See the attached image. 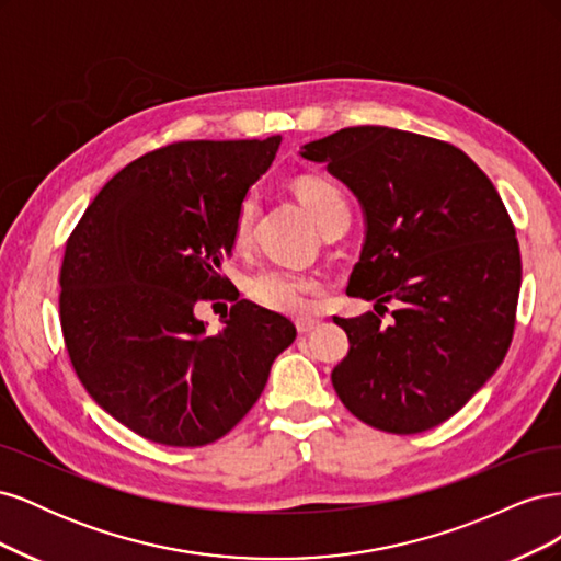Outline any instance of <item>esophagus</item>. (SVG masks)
<instances>
[{"mask_svg": "<svg viewBox=\"0 0 561 561\" xmlns=\"http://www.w3.org/2000/svg\"><path fill=\"white\" fill-rule=\"evenodd\" d=\"M295 325H297L299 334H309V332H313L320 325V320H316V318H299Z\"/></svg>", "mask_w": 561, "mask_h": 561, "instance_id": "obj_1", "label": "esophagus"}]
</instances>
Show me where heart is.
Instances as JSON below:
<instances>
[{
	"label": "heart",
	"instance_id": "obj_1",
	"mask_svg": "<svg viewBox=\"0 0 561 561\" xmlns=\"http://www.w3.org/2000/svg\"><path fill=\"white\" fill-rule=\"evenodd\" d=\"M295 194L316 225L332 210L346 206L342 192H339L330 180H322L316 175L297 178ZM254 217H257V196L248 194L233 217V243L239 248L250 241ZM245 290L254 301L271 311L307 316L313 309L311 297L320 290V283L311 276L295 274V271L266 268L248 278Z\"/></svg>",
	"mask_w": 561,
	"mask_h": 561
}]
</instances>
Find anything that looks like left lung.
Here are the masks:
<instances>
[{
    "label": "left lung",
    "instance_id": "left-lung-1",
    "mask_svg": "<svg viewBox=\"0 0 561 561\" xmlns=\"http://www.w3.org/2000/svg\"><path fill=\"white\" fill-rule=\"evenodd\" d=\"M358 198L365 241L348 297L396 300L394 322L339 318L351 351L332 371L346 410L412 435L454 416L511 346L522 285L515 227L496 186L461 149L386 126L301 147Z\"/></svg>",
    "mask_w": 561,
    "mask_h": 561
}]
</instances>
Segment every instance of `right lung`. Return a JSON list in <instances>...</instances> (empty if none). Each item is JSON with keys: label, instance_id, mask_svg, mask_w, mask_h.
I'll return each mask as SVG.
<instances>
[{"label": "right lung", "instance_id": "1", "mask_svg": "<svg viewBox=\"0 0 561 561\" xmlns=\"http://www.w3.org/2000/svg\"><path fill=\"white\" fill-rule=\"evenodd\" d=\"M266 140L175 142L118 171L83 213L60 271V325L89 396L168 447L227 435L266 386L297 330L236 297L222 330L196 318L227 297L233 217L276 159Z\"/></svg>", "mask_w": 561, "mask_h": 561}]
</instances>
